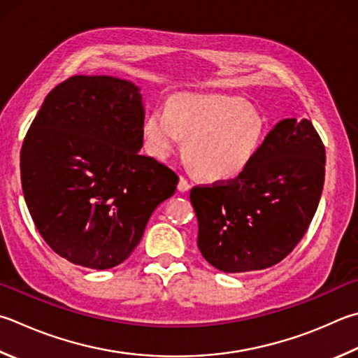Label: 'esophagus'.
Instances as JSON below:
<instances>
[{
    "instance_id": "esophagus-1",
    "label": "esophagus",
    "mask_w": 358,
    "mask_h": 358,
    "mask_svg": "<svg viewBox=\"0 0 358 358\" xmlns=\"http://www.w3.org/2000/svg\"><path fill=\"white\" fill-rule=\"evenodd\" d=\"M191 189V183L187 181L185 177H180V181H178V191L180 192H186Z\"/></svg>"
}]
</instances>
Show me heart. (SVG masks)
<instances>
[{
    "instance_id": "heart-1",
    "label": "heart",
    "mask_w": 358,
    "mask_h": 358,
    "mask_svg": "<svg viewBox=\"0 0 358 358\" xmlns=\"http://www.w3.org/2000/svg\"><path fill=\"white\" fill-rule=\"evenodd\" d=\"M144 147L150 157L167 159L185 142L192 171L205 180L238 177L255 158L264 123L255 109L236 96L180 94L166 108L147 114Z\"/></svg>"
}]
</instances>
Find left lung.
Returning a JSON list of instances; mask_svg holds the SVG:
<instances>
[{
    "label": "left lung",
    "mask_w": 358,
    "mask_h": 358,
    "mask_svg": "<svg viewBox=\"0 0 358 358\" xmlns=\"http://www.w3.org/2000/svg\"><path fill=\"white\" fill-rule=\"evenodd\" d=\"M324 173L326 148L313 123L278 122L236 178L191 189L200 253L222 272L280 263L308 230Z\"/></svg>",
    "instance_id": "1"
}]
</instances>
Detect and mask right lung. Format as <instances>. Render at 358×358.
I'll list each match as a JSON object with an SVG mask.
<instances>
[{
	"mask_svg": "<svg viewBox=\"0 0 358 358\" xmlns=\"http://www.w3.org/2000/svg\"><path fill=\"white\" fill-rule=\"evenodd\" d=\"M145 113L139 87L76 75L47 95L20 153L23 196L57 255L109 269L131 255L178 175L139 150Z\"/></svg>",
	"mask_w": 358,
	"mask_h": 358,
	"instance_id": "1",
	"label": "right lung"
}]
</instances>
